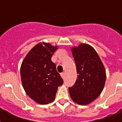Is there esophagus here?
<instances>
[{"label": "esophagus", "mask_w": 122, "mask_h": 122, "mask_svg": "<svg viewBox=\"0 0 122 122\" xmlns=\"http://www.w3.org/2000/svg\"><path fill=\"white\" fill-rule=\"evenodd\" d=\"M61 77H62V78L64 79V77H65V74H64V73H61Z\"/></svg>", "instance_id": "34e87169"}]
</instances>
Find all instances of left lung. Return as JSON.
Returning <instances> with one entry per match:
<instances>
[{
	"label": "left lung",
	"mask_w": 122,
	"mask_h": 122,
	"mask_svg": "<svg viewBox=\"0 0 122 122\" xmlns=\"http://www.w3.org/2000/svg\"><path fill=\"white\" fill-rule=\"evenodd\" d=\"M76 66V81L69 87L71 99L81 105L92 102L100 96L105 86V70L97 52L90 45L81 44L72 49Z\"/></svg>",
	"instance_id": "obj_1"
}]
</instances>
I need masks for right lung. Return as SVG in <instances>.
<instances>
[{
  "label": "right lung",
  "instance_id": "right-lung-1",
  "mask_svg": "<svg viewBox=\"0 0 122 122\" xmlns=\"http://www.w3.org/2000/svg\"><path fill=\"white\" fill-rule=\"evenodd\" d=\"M58 47L49 43H39L27 54L20 68L23 88L27 95L41 105L53 102L58 87L63 80L51 61Z\"/></svg>",
  "mask_w": 122,
  "mask_h": 122
}]
</instances>
